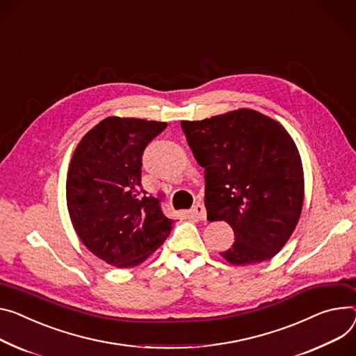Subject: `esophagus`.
<instances>
[{
    "label": "esophagus",
    "instance_id": "34e87169",
    "mask_svg": "<svg viewBox=\"0 0 356 356\" xmlns=\"http://www.w3.org/2000/svg\"><path fill=\"white\" fill-rule=\"evenodd\" d=\"M193 213L198 218V220L204 221L207 218V211H205V207L202 204H197L194 208H193Z\"/></svg>",
    "mask_w": 356,
    "mask_h": 356
}]
</instances>
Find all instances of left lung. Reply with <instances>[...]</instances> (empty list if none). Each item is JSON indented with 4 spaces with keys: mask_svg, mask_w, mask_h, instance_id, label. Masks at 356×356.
Instances as JSON below:
<instances>
[{
    "mask_svg": "<svg viewBox=\"0 0 356 356\" xmlns=\"http://www.w3.org/2000/svg\"><path fill=\"white\" fill-rule=\"evenodd\" d=\"M181 127L205 168L208 221H225L234 229L232 247L221 257L234 265L275 257L304 204L302 162L291 135L280 122L247 108L181 121Z\"/></svg>",
    "mask_w": 356,
    "mask_h": 356,
    "instance_id": "obj_1",
    "label": "left lung"
}]
</instances>
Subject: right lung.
Wrapping results in <instances>:
<instances>
[{
    "mask_svg": "<svg viewBox=\"0 0 356 356\" xmlns=\"http://www.w3.org/2000/svg\"><path fill=\"white\" fill-rule=\"evenodd\" d=\"M167 125L108 117L84 135L71 158L65 189L74 229L113 266L143 264L172 229L161 200L141 185L143 152Z\"/></svg>",
    "mask_w": 356,
    "mask_h": 356,
    "instance_id": "1",
    "label": "right lung"
}]
</instances>
